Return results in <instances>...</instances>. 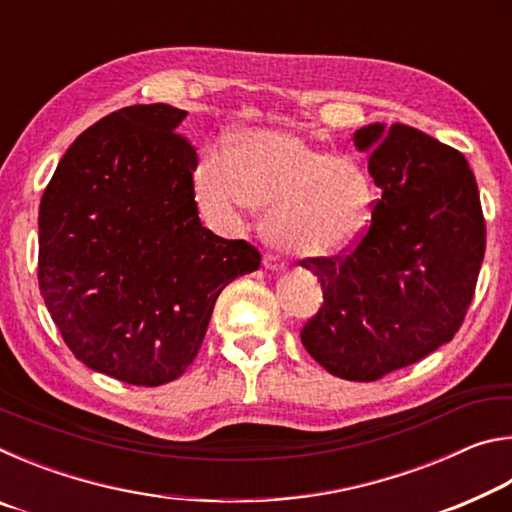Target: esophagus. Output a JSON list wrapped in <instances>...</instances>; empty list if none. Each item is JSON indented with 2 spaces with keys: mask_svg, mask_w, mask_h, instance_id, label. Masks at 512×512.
I'll use <instances>...</instances> for the list:
<instances>
[{
  "mask_svg": "<svg viewBox=\"0 0 512 512\" xmlns=\"http://www.w3.org/2000/svg\"><path fill=\"white\" fill-rule=\"evenodd\" d=\"M264 266L271 268V271H284V268H287V262H284V259L277 253H268L264 257Z\"/></svg>",
  "mask_w": 512,
  "mask_h": 512,
  "instance_id": "esophagus-1",
  "label": "esophagus"
}]
</instances>
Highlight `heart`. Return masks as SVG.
<instances>
[{
  "instance_id": "heart-1",
  "label": "heart",
  "mask_w": 512,
  "mask_h": 512,
  "mask_svg": "<svg viewBox=\"0 0 512 512\" xmlns=\"http://www.w3.org/2000/svg\"><path fill=\"white\" fill-rule=\"evenodd\" d=\"M196 187L205 210L228 223L255 205L271 207L268 237L302 257L350 248L368 228L375 203L370 176L357 162L273 131L244 137L235 160L225 153L207 155Z\"/></svg>"
}]
</instances>
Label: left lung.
I'll use <instances>...</instances> for the list:
<instances>
[{"label": "left lung", "instance_id": "8db88e82", "mask_svg": "<svg viewBox=\"0 0 512 512\" xmlns=\"http://www.w3.org/2000/svg\"><path fill=\"white\" fill-rule=\"evenodd\" d=\"M354 144L372 151L368 171L381 196L350 248L300 262L323 289L300 339L332 375L377 381L461 329L485 253V219L461 151L404 124H370Z\"/></svg>", "mask_w": 512, "mask_h": 512}]
</instances>
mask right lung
I'll return each mask as SVG.
<instances>
[{
    "instance_id": "right-lung-1",
    "label": "right lung",
    "mask_w": 512,
    "mask_h": 512,
    "mask_svg": "<svg viewBox=\"0 0 512 512\" xmlns=\"http://www.w3.org/2000/svg\"><path fill=\"white\" fill-rule=\"evenodd\" d=\"M187 112L128 106L79 135L42 194L38 284L67 348L133 386L178 379L219 293L262 264L244 239L203 228Z\"/></svg>"
}]
</instances>
